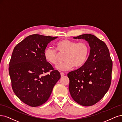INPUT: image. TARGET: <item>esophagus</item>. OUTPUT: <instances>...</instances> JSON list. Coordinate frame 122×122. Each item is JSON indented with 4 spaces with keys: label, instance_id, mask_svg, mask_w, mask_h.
<instances>
[{
    "label": "esophagus",
    "instance_id": "obj_1",
    "mask_svg": "<svg viewBox=\"0 0 122 122\" xmlns=\"http://www.w3.org/2000/svg\"><path fill=\"white\" fill-rule=\"evenodd\" d=\"M60 74H61V77L65 75L64 73H63V72H60Z\"/></svg>",
    "mask_w": 122,
    "mask_h": 122
}]
</instances>
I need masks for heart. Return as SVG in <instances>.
Masks as SVG:
<instances>
[{"instance_id":"b5f03b06","label":"heart","mask_w":122,"mask_h":122,"mask_svg":"<svg viewBox=\"0 0 122 122\" xmlns=\"http://www.w3.org/2000/svg\"><path fill=\"white\" fill-rule=\"evenodd\" d=\"M56 49L47 47L44 51V56L49 63L55 65L58 61L57 51L60 54H65V61L56 66L57 70L63 71L71 69L74 66L76 68L82 66L86 63L90 54V46L87 42L84 41L77 42L63 39L56 43Z\"/></svg>"}]
</instances>
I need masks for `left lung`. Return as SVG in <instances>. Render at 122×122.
Listing matches in <instances>:
<instances>
[{
	"mask_svg": "<svg viewBox=\"0 0 122 122\" xmlns=\"http://www.w3.org/2000/svg\"><path fill=\"white\" fill-rule=\"evenodd\" d=\"M73 38L85 40L91 49L86 63L67 74L69 92L77 103L89 107L97 103L108 91L112 61L107 45L95 35L85 34Z\"/></svg>",
	"mask_w": 122,
	"mask_h": 122,
	"instance_id": "8db88e82",
	"label": "left lung"
}]
</instances>
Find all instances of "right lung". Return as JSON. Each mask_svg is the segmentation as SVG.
Segmentation results:
<instances>
[{"instance_id":"obj_1","label":"right lung","mask_w":122,"mask_h":122,"mask_svg":"<svg viewBox=\"0 0 122 122\" xmlns=\"http://www.w3.org/2000/svg\"><path fill=\"white\" fill-rule=\"evenodd\" d=\"M57 37L32 34L14 49L9 67L11 87L20 100L30 107L45 103L61 77L44 56L47 45Z\"/></svg>"}]
</instances>
